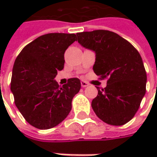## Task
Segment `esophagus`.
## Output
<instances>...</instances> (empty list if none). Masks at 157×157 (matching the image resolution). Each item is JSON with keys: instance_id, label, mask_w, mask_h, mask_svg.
I'll list each match as a JSON object with an SVG mask.
<instances>
[{"instance_id": "1", "label": "esophagus", "mask_w": 157, "mask_h": 157, "mask_svg": "<svg viewBox=\"0 0 157 157\" xmlns=\"http://www.w3.org/2000/svg\"><path fill=\"white\" fill-rule=\"evenodd\" d=\"M81 85H82V87H86V86H88L89 84L86 82H85V81H82L81 82Z\"/></svg>"}]
</instances>
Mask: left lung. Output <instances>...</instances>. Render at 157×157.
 Listing matches in <instances>:
<instances>
[{
  "mask_svg": "<svg viewBox=\"0 0 157 157\" xmlns=\"http://www.w3.org/2000/svg\"><path fill=\"white\" fill-rule=\"evenodd\" d=\"M80 44L96 53L93 71L107 86L92 100L96 115L111 125L125 124L138 111L145 94L146 72L141 56L133 45L108 30L77 33Z\"/></svg>",
  "mask_w": 157,
  "mask_h": 157,
  "instance_id": "obj_1",
  "label": "left lung"
}]
</instances>
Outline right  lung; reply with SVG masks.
<instances>
[{
	"label": "right lung",
	"instance_id": "obj_1",
	"mask_svg": "<svg viewBox=\"0 0 157 157\" xmlns=\"http://www.w3.org/2000/svg\"><path fill=\"white\" fill-rule=\"evenodd\" d=\"M76 41L74 33H48L29 43L16 59L11 91L14 102L29 124L48 129L61 123L71 110L81 89L78 78L59 86L55 77L65 64V50Z\"/></svg>",
	"mask_w": 157,
	"mask_h": 157
}]
</instances>
